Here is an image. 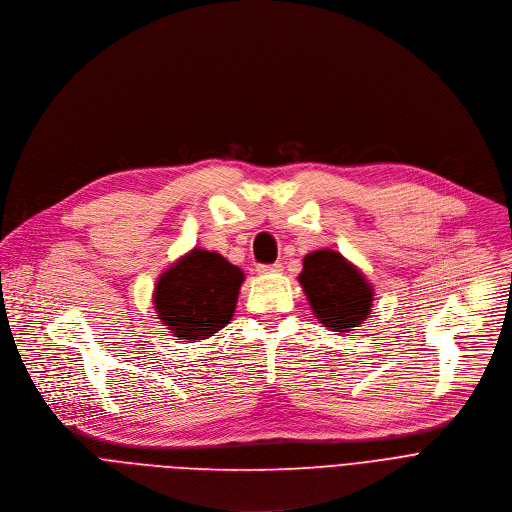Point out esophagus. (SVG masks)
Instances as JSON below:
<instances>
[{"instance_id": "obj_1", "label": "esophagus", "mask_w": 512, "mask_h": 512, "mask_svg": "<svg viewBox=\"0 0 512 512\" xmlns=\"http://www.w3.org/2000/svg\"><path fill=\"white\" fill-rule=\"evenodd\" d=\"M282 270V266L280 264H260V266H256V272L260 274V276H268V274H278Z\"/></svg>"}]
</instances>
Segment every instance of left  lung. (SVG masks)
I'll use <instances>...</instances> for the list:
<instances>
[{
    "label": "left lung",
    "mask_w": 512,
    "mask_h": 512,
    "mask_svg": "<svg viewBox=\"0 0 512 512\" xmlns=\"http://www.w3.org/2000/svg\"><path fill=\"white\" fill-rule=\"evenodd\" d=\"M298 282L315 319L335 333L357 331L373 311V284L357 264L333 248L306 254Z\"/></svg>",
    "instance_id": "8db88e82"
}]
</instances>
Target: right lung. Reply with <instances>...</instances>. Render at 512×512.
Instances as JSON below:
<instances>
[{
	"label": "right lung",
	"mask_w": 512,
	"mask_h": 512,
	"mask_svg": "<svg viewBox=\"0 0 512 512\" xmlns=\"http://www.w3.org/2000/svg\"><path fill=\"white\" fill-rule=\"evenodd\" d=\"M244 280L222 254L195 246L157 276L155 317L177 341L210 339L232 321Z\"/></svg>",
	"instance_id": "1"
}]
</instances>
